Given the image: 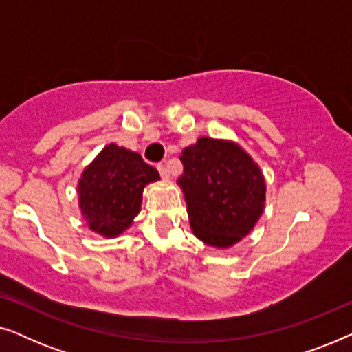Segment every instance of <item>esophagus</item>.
Segmentation results:
<instances>
[{
  "instance_id": "34e87169",
  "label": "esophagus",
  "mask_w": 352,
  "mask_h": 352,
  "mask_svg": "<svg viewBox=\"0 0 352 352\" xmlns=\"http://www.w3.org/2000/svg\"><path fill=\"white\" fill-rule=\"evenodd\" d=\"M157 170H158V173H160V176L163 177V179H168V177H170V171H168V168L163 165V163L157 165Z\"/></svg>"
}]
</instances>
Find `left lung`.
I'll list each match as a JSON object with an SVG mask.
<instances>
[{"label":"left lung","instance_id":"left-lung-1","mask_svg":"<svg viewBox=\"0 0 352 352\" xmlns=\"http://www.w3.org/2000/svg\"><path fill=\"white\" fill-rule=\"evenodd\" d=\"M184 194L192 232L216 248H229L252 232L266 201L261 168L239 144L199 138L181 153Z\"/></svg>","mask_w":352,"mask_h":352}]
</instances>
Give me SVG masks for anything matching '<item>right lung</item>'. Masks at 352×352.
<instances>
[{"instance_id": "obj_1", "label": "right lung", "mask_w": 352, "mask_h": 352, "mask_svg": "<svg viewBox=\"0 0 352 352\" xmlns=\"http://www.w3.org/2000/svg\"><path fill=\"white\" fill-rule=\"evenodd\" d=\"M158 179V171L139 153L117 144L105 146L85 168L76 187L86 224L102 237H118L141 211L144 187Z\"/></svg>"}]
</instances>
